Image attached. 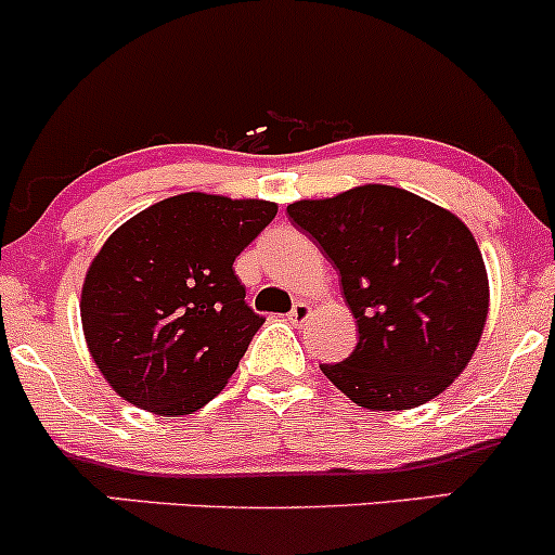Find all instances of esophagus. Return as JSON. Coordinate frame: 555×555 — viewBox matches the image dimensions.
Segmentation results:
<instances>
[{"label": "esophagus", "mask_w": 555, "mask_h": 555, "mask_svg": "<svg viewBox=\"0 0 555 555\" xmlns=\"http://www.w3.org/2000/svg\"><path fill=\"white\" fill-rule=\"evenodd\" d=\"M309 317H311V307H309V304H307V301H298L296 307L291 309L288 320H291V322H296V325H298V322H307Z\"/></svg>", "instance_id": "obj_1"}]
</instances>
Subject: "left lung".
Segmentation results:
<instances>
[{
  "instance_id": "left-lung-1",
  "label": "left lung",
  "mask_w": 555,
  "mask_h": 555,
  "mask_svg": "<svg viewBox=\"0 0 555 555\" xmlns=\"http://www.w3.org/2000/svg\"><path fill=\"white\" fill-rule=\"evenodd\" d=\"M288 217L335 264L359 327L351 357L320 366L330 383L372 412L443 393L488 320V272L472 230L453 211L383 183L301 198Z\"/></svg>"
}]
</instances>
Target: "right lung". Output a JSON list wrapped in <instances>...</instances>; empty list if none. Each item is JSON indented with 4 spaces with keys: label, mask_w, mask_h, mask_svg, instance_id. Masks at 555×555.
<instances>
[{
    "label": "right lung",
    "mask_w": 555,
    "mask_h": 555,
    "mask_svg": "<svg viewBox=\"0 0 555 555\" xmlns=\"http://www.w3.org/2000/svg\"><path fill=\"white\" fill-rule=\"evenodd\" d=\"M264 198L178 194L122 222L80 291L93 364L117 396L194 414L225 388L261 327L233 261L275 220Z\"/></svg>",
    "instance_id": "right-lung-1"
}]
</instances>
